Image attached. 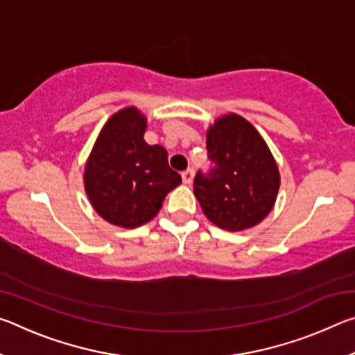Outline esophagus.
<instances>
[{
    "instance_id": "obj_1",
    "label": "esophagus",
    "mask_w": 355,
    "mask_h": 355,
    "mask_svg": "<svg viewBox=\"0 0 355 355\" xmlns=\"http://www.w3.org/2000/svg\"><path fill=\"white\" fill-rule=\"evenodd\" d=\"M182 178H183V183L184 184H191L192 183V178H194V169L189 167V169H186L182 172Z\"/></svg>"
}]
</instances>
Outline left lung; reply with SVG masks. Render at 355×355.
Instances as JSON below:
<instances>
[{
  "mask_svg": "<svg viewBox=\"0 0 355 355\" xmlns=\"http://www.w3.org/2000/svg\"><path fill=\"white\" fill-rule=\"evenodd\" d=\"M208 172L197 171L194 194L207 218L230 232L261 222L277 197V164L258 131L236 114L220 117L207 135Z\"/></svg>",
  "mask_w": 355,
  "mask_h": 355,
  "instance_id": "left-lung-1",
  "label": "left lung"
}]
</instances>
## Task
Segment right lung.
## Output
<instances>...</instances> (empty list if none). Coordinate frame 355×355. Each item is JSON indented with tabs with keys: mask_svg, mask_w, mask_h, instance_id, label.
I'll use <instances>...</instances> for the list:
<instances>
[{
	"mask_svg": "<svg viewBox=\"0 0 355 355\" xmlns=\"http://www.w3.org/2000/svg\"><path fill=\"white\" fill-rule=\"evenodd\" d=\"M147 120L127 107L107 120L89 156L84 186L101 218L135 228L153 219L167 192L182 183L167 152L144 141Z\"/></svg>",
	"mask_w": 355,
	"mask_h": 355,
	"instance_id": "right-lung-1",
	"label": "right lung"
}]
</instances>
